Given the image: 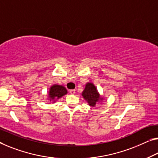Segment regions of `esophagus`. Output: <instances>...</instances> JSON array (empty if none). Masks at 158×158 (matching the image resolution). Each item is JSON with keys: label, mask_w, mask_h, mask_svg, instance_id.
Returning <instances> with one entry per match:
<instances>
[{"label": "esophagus", "mask_w": 158, "mask_h": 158, "mask_svg": "<svg viewBox=\"0 0 158 158\" xmlns=\"http://www.w3.org/2000/svg\"><path fill=\"white\" fill-rule=\"evenodd\" d=\"M69 93L71 94H74L75 93H76V90H75V89H70Z\"/></svg>", "instance_id": "esophagus-1"}]
</instances>
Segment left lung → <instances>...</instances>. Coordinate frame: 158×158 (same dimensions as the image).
<instances>
[{
    "label": "left lung",
    "mask_w": 158,
    "mask_h": 158,
    "mask_svg": "<svg viewBox=\"0 0 158 158\" xmlns=\"http://www.w3.org/2000/svg\"><path fill=\"white\" fill-rule=\"evenodd\" d=\"M82 95L83 98L87 102L89 106H94L97 102L102 98L99 96L96 87L91 82H87L85 85V88L82 92Z\"/></svg>",
    "instance_id": "obj_1"
}]
</instances>
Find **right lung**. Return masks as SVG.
I'll return each mask as SVG.
<instances>
[{"label":"right lung","instance_id":"obj_1","mask_svg":"<svg viewBox=\"0 0 158 158\" xmlns=\"http://www.w3.org/2000/svg\"><path fill=\"white\" fill-rule=\"evenodd\" d=\"M67 94V89L65 87L59 85H54L51 87L48 92V97L50 98V101L55 102L56 99H59L65 94Z\"/></svg>","mask_w":158,"mask_h":158}]
</instances>
